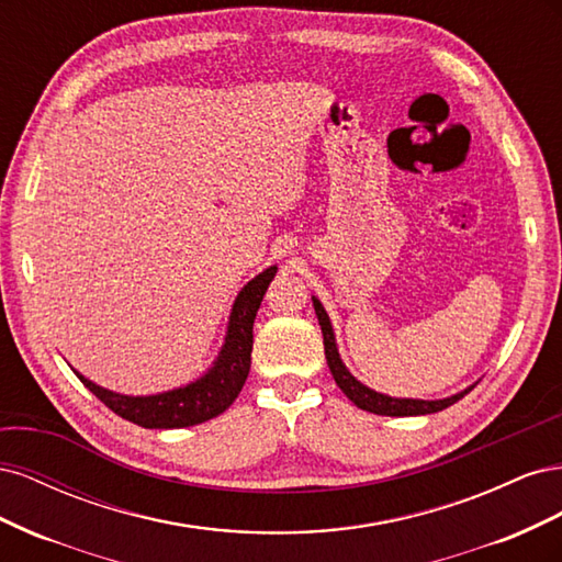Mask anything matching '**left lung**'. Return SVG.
Here are the masks:
<instances>
[{
  "instance_id": "left-lung-1",
  "label": "left lung",
  "mask_w": 562,
  "mask_h": 562,
  "mask_svg": "<svg viewBox=\"0 0 562 562\" xmlns=\"http://www.w3.org/2000/svg\"><path fill=\"white\" fill-rule=\"evenodd\" d=\"M314 300V310L318 316V326L323 333V347H326V359H328V368L333 372V378L337 382V386L345 391V396L356 405L361 407V411L368 413H375V415H386V417H413V415H429V413H438V411H446L452 403H457L459 398H464L469 389L459 391V394L443 398V401H417V398H391L384 394H378V391H372L368 386H363L359 380L351 378V372L345 368L342 359H339L337 347H335V335H333V326H330V318L326 314V310L321 307V302L316 297Z\"/></svg>"
}]
</instances>
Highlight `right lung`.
Segmentation results:
<instances>
[{"label": "right lung", "instance_id": "obj_1", "mask_svg": "<svg viewBox=\"0 0 562 562\" xmlns=\"http://www.w3.org/2000/svg\"><path fill=\"white\" fill-rule=\"evenodd\" d=\"M274 274L277 267H269L248 285H244L229 316L225 347L220 351L215 366L201 380L157 396H122L93 384L91 380L79 375V372L77 378L112 413L145 429H182L217 417L239 396L248 378L255 314H258L267 285L274 279Z\"/></svg>", "mask_w": 562, "mask_h": 562}]
</instances>
